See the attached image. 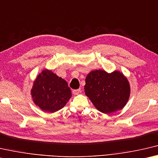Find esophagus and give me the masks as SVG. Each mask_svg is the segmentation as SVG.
Wrapping results in <instances>:
<instances>
[{
  "label": "esophagus",
  "mask_w": 158,
  "mask_h": 158,
  "mask_svg": "<svg viewBox=\"0 0 158 158\" xmlns=\"http://www.w3.org/2000/svg\"><path fill=\"white\" fill-rule=\"evenodd\" d=\"M81 89H73V94H75V95H77V94H78L79 93H81Z\"/></svg>",
  "instance_id": "34e87169"
}]
</instances>
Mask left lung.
<instances>
[{"mask_svg": "<svg viewBox=\"0 0 158 158\" xmlns=\"http://www.w3.org/2000/svg\"><path fill=\"white\" fill-rule=\"evenodd\" d=\"M84 89L94 106L106 114L122 109L130 94L127 79L119 71H91L85 79Z\"/></svg>", "mask_w": 158, "mask_h": 158, "instance_id": "left-lung-1", "label": "left lung"}]
</instances>
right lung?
Here are the masks:
<instances>
[{
    "instance_id": "add662e5",
    "label": "right lung",
    "mask_w": 158,
    "mask_h": 158,
    "mask_svg": "<svg viewBox=\"0 0 158 158\" xmlns=\"http://www.w3.org/2000/svg\"><path fill=\"white\" fill-rule=\"evenodd\" d=\"M31 92L35 104L50 113L63 108L71 97L67 82L48 70H44L38 75Z\"/></svg>"
}]
</instances>
